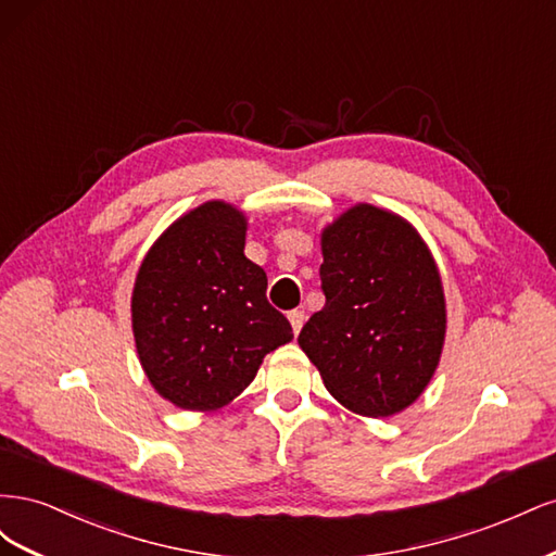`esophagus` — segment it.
Segmentation results:
<instances>
[{"instance_id": "1", "label": "esophagus", "mask_w": 556, "mask_h": 556, "mask_svg": "<svg viewBox=\"0 0 556 556\" xmlns=\"http://www.w3.org/2000/svg\"><path fill=\"white\" fill-rule=\"evenodd\" d=\"M288 317H290V325H292V329H294V333H299L301 331V327H304V311H299V308H294V311H290L288 313Z\"/></svg>"}]
</instances>
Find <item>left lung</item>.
Masks as SVG:
<instances>
[{
    "label": "left lung",
    "mask_w": 556,
    "mask_h": 556,
    "mask_svg": "<svg viewBox=\"0 0 556 556\" xmlns=\"http://www.w3.org/2000/svg\"><path fill=\"white\" fill-rule=\"evenodd\" d=\"M325 308L299 345L325 387L366 417L403 410L441 359L445 299L417 231L399 215L359 204L323 231Z\"/></svg>",
    "instance_id": "1"
}]
</instances>
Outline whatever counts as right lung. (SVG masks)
<instances>
[{
  "label": "right lung",
  "instance_id": "1",
  "mask_svg": "<svg viewBox=\"0 0 556 556\" xmlns=\"http://www.w3.org/2000/svg\"><path fill=\"white\" fill-rule=\"evenodd\" d=\"M245 217L223 201L190 211L146 255L131 294L137 352L155 390L185 410H215L255 378L292 325L243 255Z\"/></svg>",
  "mask_w": 556,
  "mask_h": 556
}]
</instances>
